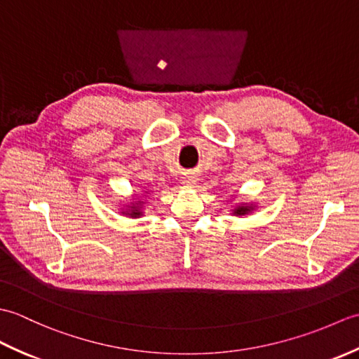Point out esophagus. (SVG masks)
<instances>
[{"label": "esophagus", "instance_id": "esophagus-1", "mask_svg": "<svg viewBox=\"0 0 359 359\" xmlns=\"http://www.w3.org/2000/svg\"><path fill=\"white\" fill-rule=\"evenodd\" d=\"M196 182H197V179L194 177V175H191V174L185 175V177H184V184L188 185V187H194Z\"/></svg>", "mask_w": 359, "mask_h": 359}]
</instances>
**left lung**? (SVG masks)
Wrapping results in <instances>:
<instances>
[{"instance_id": "left-lung-1", "label": "left lung", "mask_w": 359, "mask_h": 359, "mask_svg": "<svg viewBox=\"0 0 359 359\" xmlns=\"http://www.w3.org/2000/svg\"><path fill=\"white\" fill-rule=\"evenodd\" d=\"M253 210H256L255 203H239V205H236L231 211L234 216H248Z\"/></svg>"}]
</instances>
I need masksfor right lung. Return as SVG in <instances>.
I'll use <instances>...</instances> for the list:
<instances>
[{
	"mask_svg": "<svg viewBox=\"0 0 359 359\" xmlns=\"http://www.w3.org/2000/svg\"><path fill=\"white\" fill-rule=\"evenodd\" d=\"M143 201L139 199V201H133L129 205H125V208H121V215H125L128 217H133V219H137V217H142L143 216Z\"/></svg>",
	"mask_w": 359,
	"mask_h": 359,
	"instance_id": "add662e5",
	"label": "right lung"
}]
</instances>
